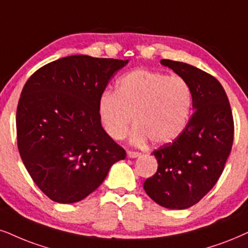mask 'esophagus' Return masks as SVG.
<instances>
[{
  "label": "esophagus",
  "instance_id": "1",
  "mask_svg": "<svg viewBox=\"0 0 248 248\" xmlns=\"http://www.w3.org/2000/svg\"><path fill=\"white\" fill-rule=\"evenodd\" d=\"M127 155L129 158H137V156L140 155V152H136V151H128Z\"/></svg>",
  "mask_w": 248,
  "mask_h": 248
}]
</instances>
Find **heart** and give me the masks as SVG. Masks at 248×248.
I'll return each mask as SVG.
<instances>
[{"mask_svg": "<svg viewBox=\"0 0 248 248\" xmlns=\"http://www.w3.org/2000/svg\"><path fill=\"white\" fill-rule=\"evenodd\" d=\"M192 93L181 77L135 70L120 78L115 92L99 97V118L114 140L126 136L133 119V142L167 144L176 140L189 121Z\"/></svg>", "mask_w": 248, "mask_h": 248, "instance_id": "obj_1", "label": "heart"}]
</instances>
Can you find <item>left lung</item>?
<instances>
[{
    "label": "left lung",
    "mask_w": 248,
    "mask_h": 248,
    "mask_svg": "<svg viewBox=\"0 0 248 248\" xmlns=\"http://www.w3.org/2000/svg\"><path fill=\"white\" fill-rule=\"evenodd\" d=\"M160 62L189 83L194 112L173 143L153 152L158 169L143 186L162 207L186 209L202 200L223 171L233 142L232 112L223 87L213 75L186 62Z\"/></svg>",
    "instance_id": "obj_1"
}]
</instances>
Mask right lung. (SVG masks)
Here are the masks:
<instances>
[{
	"label": "right lung",
	"instance_id": "right-lung-1",
	"mask_svg": "<svg viewBox=\"0 0 248 248\" xmlns=\"http://www.w3.org/2000/svg\"><path fill=\"white\" fill-rule=\"evenodd\" d=\"M128 61L74 55L39 68L16 114L21 160L34 183L59 203L80 202L126 151L103 129L99 97Z\"/></svg>",
	"mask_w": 248,
	"mask_h": 248
}]
</instances>
